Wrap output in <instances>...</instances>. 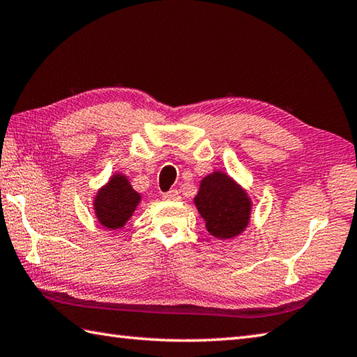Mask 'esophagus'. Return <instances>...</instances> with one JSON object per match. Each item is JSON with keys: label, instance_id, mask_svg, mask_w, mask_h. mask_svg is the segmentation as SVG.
<instances>
[{"label": "esophagus", "instance_id": "esophagus-1", "mask_svg": "<svg viewBox=\"0 0 357 357\" xmlns=\"http://www.w3.org/2000/svg\"><path fill=\"white\" fill-rule=\"evenodd\" d=\"M162 198H164L165 201H179V199H181V195H179L178 190H170V192L164 193Z\"/></svg>", "mask_w": 357, "mask_h": 357}]
</instances>
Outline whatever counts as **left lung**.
Masks as SVG:
<instances>
[{
	"instance_id": "1",
	"label": "left lung",
	"mask_w": 357,
	"mask_h": 357,
	"mask_svg": "<svg viewBox=\"0 0 357 357\" xmlns=\"http://www.w3.org/2000/svg\"><path fill=\"white\" fill-rule=\"evenodd\" d=\"M193 202L207 232L225 241L236 238L248 229L254 206L246 188L221 170L201 179Z\"/></svg>"
}]
</instances>
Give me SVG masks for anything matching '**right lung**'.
I'll list each match as a JSON object with an SVG mask.
<instances>
[{"label":"right lung","instance_id":"add662e5","mask_svg":"<svg viewBox=\"0 0 357 357\" xmlns=\"http://www.w3.org/2000/svg\"><path fill=\"white\" fill-rule=\"evenodd\" d=\"M142 197L132 188L127 174H111L108 183L97 190L93 208L99 225L105 229H122L135 213Z\"/></svg>","mask_w":357,"mask_h":357}]
</instances>
